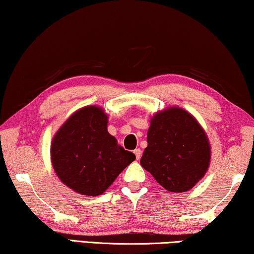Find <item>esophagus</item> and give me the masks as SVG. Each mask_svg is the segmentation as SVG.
I'll use <instances>...</instances> for the list:
<instances>
[{
    "label": "esophagus",
    "instance_id": "obj_1",
    "mask_svg": "<svg viewBox=\"0 0 254 254\" xmlns=\"http://www.w3.org/2000/svg\"><path fill=\"white\" fill-rule=\"evenodd\" d=\"M133 153L135 155V158H137V160H140V157H141V150L137 148V149L133 150Z\"/></svg>",
    "mask_w": 254,
    "mask_h": 254
}]
</instances>
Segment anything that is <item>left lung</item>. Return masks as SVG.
Returning a JSON list of instances; mask_svg holds the SVG:
<instances>
[{
  "label": "left lung",
  "mask_w": 254,
  "mask_h": 254,
  "mask_svg": "<svg viewBox=\"0 0 254 254\" xmlns=\"http://www.w3.org/2000/svg\"><path fill=\"white\" fill-rule=\"evenodd\" d=\"M140 164L171 192H185L205 176L211 162L209 138L197 120L173 106L150 119Z\"/></svg>",
  "instance_id": "left-lung-1"
}]
</instances>
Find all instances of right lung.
Masks as SVG:
<instances>
[{
	"label": "right lung",
	"instance_id": "add662e5",
	"mask_svg": "<svg viewBox=\"0 0 254 254\" xmlns=\"http://www.w3.org/2000/svg\"><path fill=\"white\" fill-rule=\"evenodd\" d=\"M107 123L103 108L85 106L68 117L52 139L50 154L56 175L81 195L104 194L135 160L133 153L109 134Z\"/></svg>",
	"mask_w": 254,
	"mask_h": 254
}]
</instances>
